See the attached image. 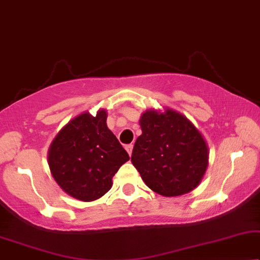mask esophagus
<instances>
[{
	"label": "esophagus",
	"mask_w": 260,
	"mask_h": 260,
	"mask_svg": "<svg viewBox=\"0 0 260 260\" xmlns=\"http://www.w3.org/2000/svg\"><path fill=\"white\" fill-rule=\"evenodd\" d=\"M124 148H126V151L128 152V154H132V150H133V145L132 144H128L124 146Z\"/></svg>",
	"instance_id": "esophagus-1"
}]
</instances>
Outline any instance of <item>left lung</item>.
Masks as SVG:
<instances>
[{
    "instance_id": "left-lung-1",
    "label": "left lung",
    "mask_w": 260,
    "mask_h": 260,
    "mask_svg": "<svg viewBox=\"0 0 260 260\" xmlns=\"http://www.w3.org/2000/svg\"><path fill=\"white\" fill-rule=\"evenodd\" d=\"M143 134L132 152V164L148 188L159 195L179 196L195 189L208 166V147L202 134L175 110H146L140 119Z\"/></svg>"
}]
</instances>
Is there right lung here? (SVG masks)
<instances>
[{"label":"right lung","mask_w":260,"mask_h":260,"mask_svg":"<svg viewBox=\"0 0 260 260\" xmlns=\"http://www.w3.org/2000/svg\"><path fill=\"white\" fill-rule=\"evenodd\" d=\"M106 110L71 120L48 151V165L58 185L75 199L90 202L112 188L113 176L129 155L107 127Z\"/></svg>","instance_id":"1"}]
</instances>
